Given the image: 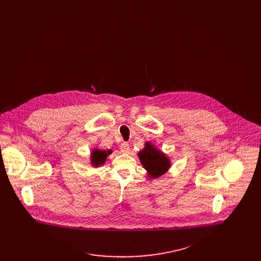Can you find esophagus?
I'll return each mask as SVG.
<instances>
[{
    "label": "esophagus",
    "mask_w": 261,
    "mask_h": 261,
    "mask_svg": "<svg viewBox=\"0 0 261 261\" xmlns=\"http://www.w3.org/2000/svg\"><path fill=\"white\" fill-rule=\"evenodd\" d=\"M120 150H121L123 153H128V152L130 151L129 144H128V143H123V144L121 145V147H120Z\"/></svg>",
    "instance_id": "1"
}]
</instances>
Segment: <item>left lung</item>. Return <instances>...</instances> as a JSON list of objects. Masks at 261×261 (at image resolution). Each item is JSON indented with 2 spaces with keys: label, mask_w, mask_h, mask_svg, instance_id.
<instances>
[{
  "label": "left lung",
  "mask_w": 261,
  "mask_h": 261,
  "mask_svg": "<svg viewBox=\"0 0 261 261\" xmlns=\"http://www.w3.org/2000/svg\"><path fill=\"white\" fill-rule=\"evenodd\" d=\"M139 160L147 170L148 177L155 179L166 173L171 167L169 158L151 143H145V148L138 152Z\"/></svg>",
  "instance_id": "1"
}]
</instances>
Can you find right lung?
Listing matches in <instances>:
<instances>
[{
    "label": "right lung",
    "instance_id": "add662e5",
    "mask_svg": "<svg viewBox=\"0 0 261 261\" xmlns=\"http://www.w3.org/2000/svg\"><path fill=\"white\" fill-rule=\"evenodd\" d=\"M112 149H94L91 151V164L94 167H99L105 164V162L107 161V158L112 153Z\"/></svg>",
    "mask_w": 261,
    "mask_h": 261
}]
</instances>
